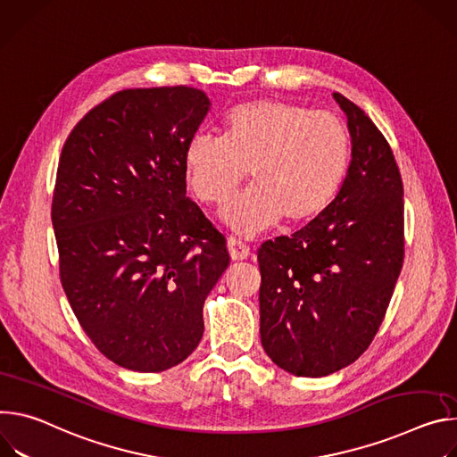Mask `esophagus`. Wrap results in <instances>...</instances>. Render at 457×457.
Wrapping results in <instances>:
<instances>
[{
  "label": "esophagus",
  "instance_id": "34e87169",
  "mask_svg": "<svg viewBox=\"0 0 457 457\" xmlns=\"http://www.w3.org/2000/svg\"><path fill=\"white\" fill-rule=\"evenodd\" d=\"M227 245H228V252H230V258L234 260V262H243V260H246L248 256H250V248L243 243V241H239V239H236V237H228L227 239Z\"/></svg>",
  "mask_w": 457,
  "mask_h": 457
}]
</instances>
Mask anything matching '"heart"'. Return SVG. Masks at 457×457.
<instances>
[{"label":"heart","mask_w":457,"mask_h":457,"mask_svg":"<svg viewBox=\"0 0 457 457\" xmlns=\"http://www.w3.org/2000/svg\"><path fill=\"white\" fill-rule=\"evenodd\" d=\"M350 163V134L332 112L288 101L258 99L234 107L223 137L197 132L185 148L187 181L195 197L221 205L248 178L254 181L225 209L245 236L279 218L307 223L328 209Z\"/></svg>","instance_id":"obj_1"}]
</instances>
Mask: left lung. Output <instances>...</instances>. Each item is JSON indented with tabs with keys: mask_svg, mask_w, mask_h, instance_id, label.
Segmentation results:
<instances>
[{
	"mask_svg": "<svg viewBox=\"0 0 457 457\" xmlns=\"http://www.w3.org/2000/svg\"><path fill=\"white\" fill-rule=\"evenodd\" d=\"M352 162L328 209L258 248L260 332L269 358L301 378L356 361L386 314L404 258L403 181L372 120L334 92Z\"/></svg>",
	"mask_w": 457,
	"mask_h": 457,
	"instance_id": "left-lung-1",
	"label": "left lung"
}]
</instances>
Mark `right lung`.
<instances>
[{"label": "right lung", "mask_w": 457, "mask_h": 457, "mask_svg": "<svg viewBox=\"0 0 457 457\" xmlns=\"http://www.w3.org/2000/svg\"><path fill=\"white\" fill-rule=\"evenodd\" d=\"M209 107L185 85L120 90L62 150L50 211L60 279L96 348L129 370L190 356L230 263L225 236L185 195V148Z\"/></svg>", "instance_id": "right-lung-1"}]
</instances>
